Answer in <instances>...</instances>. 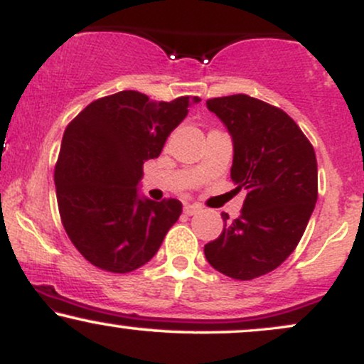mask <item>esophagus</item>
I'll return each instance as SVG.
<instances>
[{
    "instance_id": "34e87169",
    "label": "esophagus",
    "mask_w": 364,
    "mask_h": 364,
    "mask_svg": "<svg viewBox=\"0 0 364 364\" xmlns=\"http://www.w3.org/2000/svg\"><path fill=\"white\" fill-rule=\"evenodd\" d=\"M200 210H202V207L196 205V203H193V205H191V203H186L185 208H183V212H185L186 215H195L196 212H200Z\"/></svg>"
}]
</instances>
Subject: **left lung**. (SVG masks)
Masks as SVG:
<instances>
[{
	"label": "left lung",
	"instance_id": "obj_1",
	"mask_svg": "<svg viewBox=\"0 0 364 364\" xmlns=\"http://www.w3.org/2000/svg\"><path fill=\"white\" fill-rule=\"evenodd\" d=\"M232 139L231 179L245 190L241 215L205 245L207 262L237 281L272 272L294 252L318 198L310 140L282 109L237 94L207 101Z\"/></svg>",
	"mask_w": 364,
	"mask_h": 364
}]
</instances>
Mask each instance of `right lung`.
Returning a JSON list of instances; mask_svg holds the SVG:
<instances>
[{"label":"right lung","instance_id":"1","mask_svg":"<svg viewBox=\"0 0 364 364\" xmlns=\"http://www.w3.org/2000/svg\"><path fill=\"white\" fill-rule=\"evenodd\" d=\"M196 102L123 90L90 102L66 127L54 169L58 207L66 235L92 265L127 274L161 248L183 205L139 193L144 162L159 157Z\"/></svg>","mask_w":364,"mask_h":364}]
</instances>
